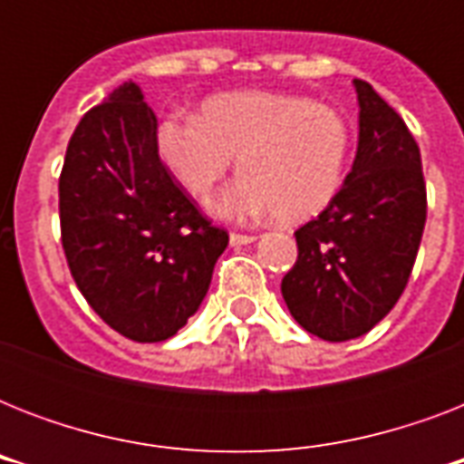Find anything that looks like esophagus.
Masks as SVG:
<instances>
[{
	"label": "esophagus",
	"mask_w": 464,
	"mask_h": 464,
	"mask_svg": "<svg viewBox=\"0 0 464 464\" xmlns=\"http://www.w3.org/2000/svg\"><path fill=\"white\" fill-rule=\"evenodd\" d=\"M231 246L233 247H240V246H250L255 243V236H246V233H231Z\"/></svg>",
	"instance_id": "obj_1"
}]
</instances>
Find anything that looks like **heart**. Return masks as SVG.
I'll return each mask as SVG.
<instances>
[{"label":"heart","instance_id":"heart-1","mask_svg":"<svg viewBox=\"0 0 464 464\" xmlns=\"http://www.w3.org/2000/svg\"><path fill=\"white\" fill-rule=\"evenodd\" d=\"M352 132L334 108L305 96L238 91L204 101L199 118H166L156 147L189 195H207L238 156L240 173L209 209L224 218L275 214L301 224L330 207Z\"/></svg>","mask_w":464,"mask_h":464}]
</instances>
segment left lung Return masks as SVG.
<instances>
[{
  "label": "left lung",
  "mask_w": 464,
  "mask_h": 464,
  "mask_svg": "<svg viewBox=\"0 0 464 464\" xmlns=\"http://www.w3.org/2000/svg\"><path fill=\"white\" fill-rule=\"evenodd\" d=\"M359 147L330 207L296 231L298 260L282 279L286 308L324 342L373 330L402 296L426 224L421 154L404 120L353 79Z\"/></svg>",
  "instance_id": "8db88e82"
}]
</instances>
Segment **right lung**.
<instances>
[{"label":"right lung","instance_id":"right-lung-1","mask_svg":"<svg viewBox=\"0 0 464 464\" xmlns=\"http://www.w3.org/2000/svg\"><path fill=\"white\" fill-rule=\"evenodd\" d=\"M60 224L83 298L134 342H163L188 324L228 246V233L160 163L156 115L134 82L76 125L60 175Z\"/></svg>","mask_w":464,"mask_h":464}]
</instances>
